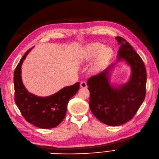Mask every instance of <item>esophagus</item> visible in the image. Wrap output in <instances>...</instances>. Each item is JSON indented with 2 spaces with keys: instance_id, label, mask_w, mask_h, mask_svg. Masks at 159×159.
<instances>
[{
  "instance_id": "obj_1",
  "label": "esophagus",
  "mask_w": 159,
  "mask_h": 159,
  "mask_svg": "<svg viewBox=\"0 0 159 159\" xmlns=\"http://www.w3.org/2000/svg\"><path fill=\"white\" fill-rule=\"evenodd\" d=\"M80 87H82V88H86L87 87V83L86 81H82L80 82Z\"/></svg>"
}]
</instances>
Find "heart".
Instances as JSON below:
<instances>
[{"instance_id": "obj_1", "label": "heart", "mask_w": 159, "mask_h": 159, "mask_svg": "<svg viewBox=\"0 0 159 159\" xmlns=\"http://www.w3.org/2000/svg\"><path fill=\"white\" fill-rule=\"evenodd\" d=\"M96 66H100L112 54V49L110 47H105L101 43H93L88 45L82 52V58L84 60H91L99 54Z\"/></svg>"}]
</instances>
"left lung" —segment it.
I'll return each instance as SVG.
<instances>
[{
  "label": "left lung",
  "instance_id": "obj_1",
  "mask_svg": "<svg viewBox=\"0 0 159 159\" xmlns=\"http://www.w3.org/2000/svg\"><path fill=\"white\" fill-rule=\"evenodd\" d=\"M115 38L120 45L117 61L124 60L131 67L129 80L118 88L110 84L108 77L114 63L92 76L87 82L92 112L97 119L110 126H119L132 119L146 93L147 74L143 60L125 39L120 36Z\"/></svg>",
  "mask_w": 159,
  "mask_h": 159
}]
</instances>
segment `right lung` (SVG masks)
I'll return each instance as SVG.
<instances>
[{
    "label": "right lung",
    "mask_w": 159,
    "mask_h": 159,
    "mask_svg": "<svg viewBox=\"0 0 159 159\" xmlns=\"http://www.w3.org/2000/svg\"><path fill=\"white\" fill-rule=\"evenodd\" d=\"M32 49L26 52L14 71L15 102L20 113L29 123L41 129L54 128L64 119L67 103L78 92L80 82L64 87L57 93L45 98L29 92L22 82L21 66Z\"/></svg>",
    "instance_id": "right-lung-1"
}]
</instances>
